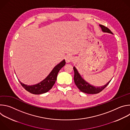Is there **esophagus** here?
<instances>
[{
	"label": "esophagus",
	"mask_w": 130,
	"mask_h": 130,
	"mask_svg": "<svg viewBox=\"0 0 130 130\" xmlns=\"http://www.w3.org/2000/svg\"><path fill=\"white\" fill-rule=\"evenodd\" d=\"M65 61H66V62L67 63H69V62H70L72 60L73 58H72V56H71V55H66V56L65 57Z\"/></svg>",
	"instance_id": "obj_1"
}]
</instances>
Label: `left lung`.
<instances>
[{"label": "left lung", "mask_w": 130, "mask_h": 130, "mask_svg": "<svg viewBox=\"0 0 130 130\" xmlns=\"http://www.w3.org/2000/svg\"><path fill=\"white\" fill-rule=\"evenodd\" d=\"M99 26L101 27V30L103 32H106L110 34H113V33L111 32V31L107 27L101 25H99ZM73 70H74V72H75V75H74V78H73L74 81H75V83L76 86L80 89V91H81L82 92H85V93H86V94H95L99 93V92L101 91L107 86V85L109 83V82L111 81L110 80L104 86H102L100 87L99 86L95 87L93 85H90L88 82H87L85 80H84L82 78V77L80 75V73H79L78 71L77 70V69L75 66L73 67Z\"/></svg>", "instance_id": "1"}]
</instances>
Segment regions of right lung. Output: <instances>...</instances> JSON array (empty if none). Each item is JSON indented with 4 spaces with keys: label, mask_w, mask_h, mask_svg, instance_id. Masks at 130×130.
<instances>
[{
    "label": "right lung",
    "mask_w": 130,
    "mask_h": 130,
    "mask_svg": "<svg viewBox=\"0 0 130 130\" xmlns=\"http://www.w3.org/2000/svg\"><path fill=\"white\" fill-rule=\"evenodd\" d=\"M65 60H63L55 66L48 76L40 83L32 85H28L20 82L22 86L28 91L33 94L39 95L44 94L51 89L57 80V75L60 70L65 65Z\"/></svg>",
    "instance_id": "add662e5"
}]
</instances>
